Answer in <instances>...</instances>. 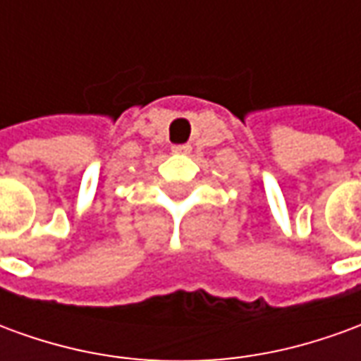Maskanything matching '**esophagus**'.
<instances>
[{"label":"esophagus","mask_w":361,"mask_h":361,"mask_svg":"<svg viewBox=\"0 0 361 361\" xmlns=\"http://www.w3.org/2000/svg\"><path fill=\"white\" fill-rule=\"evenodd\" d=\"M189 150H191L189 145H173L172 147V152H176V154H188Z\"/></svg>","instance_id":"esophagus-1"}]
</instances>
